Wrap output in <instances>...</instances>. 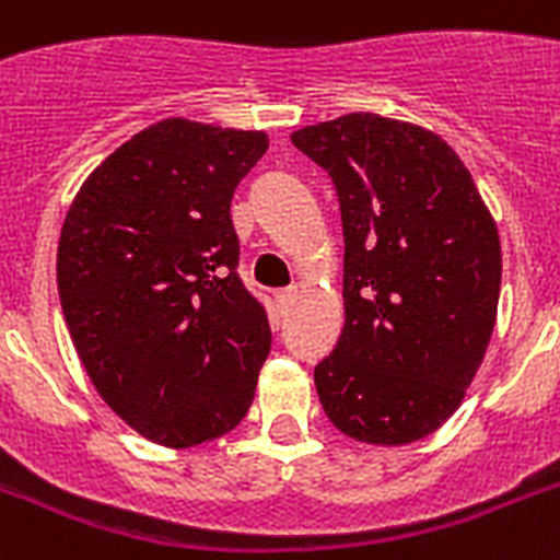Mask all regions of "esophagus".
Here are the masks:
<instances>
[{"label": "esophagus", "instance_id": "34e87169", "mask_svg": "<svg viewBox=\"0 0 560 560\" xmlns=\"http://www.w3.org/2000/svg\"><path fill=\"white\" fill-rule=\"evenodd\" d=\"M296 299H299V290H296V288L279 290V293H276V302H279L281 311H288V307L293 305V302H296Z\"/></svg>", "mask_w": 560, "mask_h": 560}]
</instances>
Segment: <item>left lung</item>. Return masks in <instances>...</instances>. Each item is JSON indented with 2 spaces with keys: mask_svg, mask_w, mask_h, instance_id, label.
Listing matches in <instances>:
<instances>
[{
  "mask_svg": "<svg viewBox=\"0 0 560 560\" xmlns=\"http://www.w3.org/2000/svg\"><path fill=\"white\" fill-rule=\"evenodd\" d=\"M290 142L331 174L346 235V323L314 369L325 416L358 442H418L459 409L494 334V218L427 127L349 113Z\"/></svg>",
  "mask_w": 560,
  "mask_h": 560,
  "instance_id": "obj_1",
  "label": "left lung"
}]
</instances>
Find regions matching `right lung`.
<instances>
[{
  "instance_id": "obj_1",
  "label": "right lung",
  "mask_w": 560,
  "mask_h": 560,
  "mask_svg": "<svg viewBox=\"0 0 560 560\" xmlns=\"http://www.w3.org/2000/svg\"><path fill=\"white\" fill-rule=\"evenodd\" d=\"M267 148L264 130L165 118L109 153L66 211L57 290L74 351L148 442H211L253 404L272 337L237 279L229 206Z\"/></svg>"
}]
</instances>
